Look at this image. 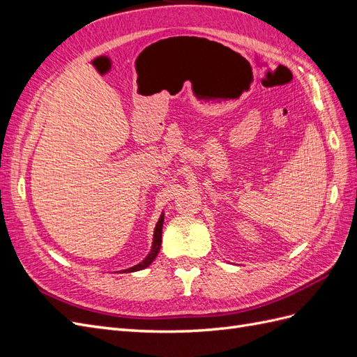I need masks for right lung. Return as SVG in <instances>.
Here are the masks:
<instances>
[{"mask_svg":"<svg viewBox=\"0 0 357 357\" xmlns=\"http://www.w3.org/2000/svg\"><path fill=\"white\" fill-rule=\"evenodd\" d=\"M162 226H164V213L160 214V218L156 223V228H155V234H153V244H152V250L147 255V257L144 259L143 262H139L138 265L132 266V268H128L123 269V273H134V271H139V269H144L147 268L150 264L155 261V257L158 256L159 250H160V243H162Z\"/></svg>","mask_w":357,"mask_h":357,"instance_id":"add662e5","label":"right lung"}]
</instances>
